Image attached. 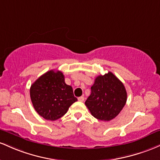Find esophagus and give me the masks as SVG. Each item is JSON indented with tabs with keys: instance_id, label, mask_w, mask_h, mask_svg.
<instances>
[{
	"instance_id": "obj_1",
	"label": "esophagus",
	"mask_w": 160,
	"mask_h": 160,
	"mask_svg": "<svg viewBox=\"0 0 160 160\" xmlns=\"http://www.w3.org/2000/svg\"><path fill=\"white\" fill-rule=\"evenodd\" d=\"M78 101H80V102H83L84 100H85V98H84L83 96L79 97V98H78Z\"/></svg>"
}]
</instances>
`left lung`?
<instances>
[{"label": "left lung", "instance_id": "1", "mask_svg": "<svg viewBox=\"0 0 160 160\" xmlns=\"http://www.w3.org/2000/svg\"><path fill=\"white\" fill-rule=\"evenodd\" d=\"M91 89L85 105L96 119L110 121L119 115L126 103L125 86L111 72L98 75Z\"/></svg>", "mask_w": 160, "mask_h": 160}]
</instances>
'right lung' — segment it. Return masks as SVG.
<instances>
[{
    "mask_svg": "<svg viewBox=\"0 0 160 160\" xmlns=\"http://www.w3.org/2000/svg\"><path fill=\"white\" fill-rule=\"evenodd\" d=\"M30 97L38 113L51 121L64 116L72 104L77 101L72 88L65 83L63 74L54 70L47 72L32 84Z\"/></svg>",
    "mask_w": 160,
    "mask_h": 160,
    "instance_id": "obj_1",
    "label": "right lung"
}]
</instances>
